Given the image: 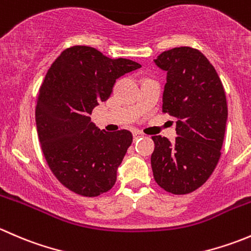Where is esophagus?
Segmentation results:
<instances>
[{"instance_id":"obj_1","label":"esophagus","mask_w":251,"mask_h":251,"mask_svg":"<svg viewBox=\"0 0 251 251\" xmlns=\"http://www.w3.org/2000/svg\"><path fill=\"white\" fill-rule=\"evenodd\" d=\"M132 135H133V138H135V141L138 140V138L143 137V133L140 132V131H133Z\"/></svg>"}]
</instances>
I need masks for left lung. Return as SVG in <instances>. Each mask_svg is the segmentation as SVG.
<instances>
[{"instance_id":"8db88e82","label":"left lung","mask_w":251,"mask_h":251,"mask_svg":"<svg viewBox=\"0 0 251 251\" xmlns=\"http://www.w3.org/2000/svg\"><path fill=\"white\" fill-rule=\"evenodd\" d=\"M166 72L163 111L177 119V137L153 136L151 169L156 183L173 194L204 184L221 156L227 123L224 86L211 63L192 47H176L154 59Z\"/></svg>"}]
</instances>
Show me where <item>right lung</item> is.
Here are the masks:
<instances>
[{"label":"right lung","mask_w":251,"mask_h":251,"mask_svg":"<svg viewBox=\"0 0 251 251\" xmlns=\"http://www.w3.org/2000/svg\"><path fill=\"white\" fill-rule=\"evenodd\" d=\"M140 68L131 59H111L93 47L74 46L48 69L35 113L37 135L48 166L70 191L97 197L115 184L132 133L100 131L90 114L110 97L119 77Z\"/></svg>","instance_id":"add662e5"}]
</instances>
